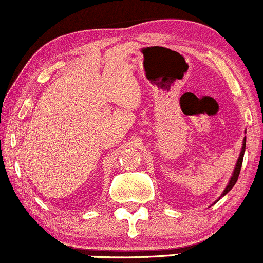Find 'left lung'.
<instances>
[{"mask_svg":"<svg viewBox=\"0 0 263 263\" xmlns=\"http://www.w3.org/2000/svg\"><path fill=\"white\" fill-rule=\"evenodd\" d=\"M245 151H246V137H245V139H243L242 149H240V153H239V157H238L237 164H235V167H234V171H233V175H232L231 180H229V182H228V185H227V187L224 189V191H223V194H221V196H224V195L228 194V192L233 189V186L235 185V182H237L238 177H239L240 168H242V162H243V156H245ZM220 197H219V199H220ZM219 199L216 200V201H219Z\"/></svg>","mask_w":263,"mask_h":263,"instance_id":"8db88e82","label":"left lung"}]
</instances>
